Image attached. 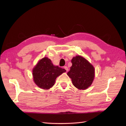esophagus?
Listing matches in <instances>:
<instances>
[{
  "mask_svg": "<svg viewBox=\"0 0 126 126\" xmlns=\"http://www.w3.org/2000/svg\"><path fill=\"white\" fill-rule=\"evenodd\" d=\"M64 69H65V70H66V72L68 71V70H69L68 68L67 67V66H64Z\"/></svg>",
  "mask_w": 126,
  "mask_h": 126,
  "instance_id": "esophagus-1",
  "label": "esophagus"
}]
</instances>
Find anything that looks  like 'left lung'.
<instances>
[{"instance_id":"1","label":"left lung","mask_w":126,"mask_h":126,"mask_svg":"<svg viewBox=\"0 0 126 126\" xmlns=\"http://www.w3.org/2000/svg\"><path fill=\"white\" fill-rule=\"evenodd\" d=\"M72 66L67 75L77 89L85 90L90 87L95 77L94 66L86 59L76 56L71 60Z\"/></svg>"}]
</instances>
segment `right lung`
<instances>
[{"label": "right lung", "instance_id": "add662e5", "mask_svg": "<svg viewBox=\"0 0 126 126\" xmlns=\"http://www.w3.org/2000/svg\"><path fill=\"white\" fill-rule=\"evenodd\" d=\"M65 71L64 69L53 65L47 57H44L33 69V81L40 88L49 89L55 84L56 78Z\"/></svg>", "mask_w": 126, "mask_h": 126}]
</instances>
